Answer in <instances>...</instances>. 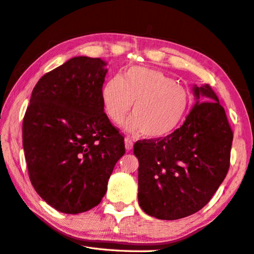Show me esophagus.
Segmentation results:
<instances>
[{"mask_svg": "<svg viewBox=\"0 0 254 254\" xmlns=\"http://www.w3.org/2000/svg\"><path fill=\"white\" fill-rule=\"evenodd\" d=\"M124 143H126L127 151H131L133 149V141L130 139V137H126V140H124Z\"/></svg>", "mask_w": 254, "mask_h": 254, "instance_id": "34e87169", "label": "esophagus"}]
</instances>
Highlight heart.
Returning <instances> with one entry per match:
<instances>
[{"mask_svg":"<svg viewBox=\"0 0 254 254\" xmlns=\"http://www.w3.org/2000/svg\"><path fill=\"white\" fill-rule=\"evenodd\" d=\"M104 111L114 123H121L133 107V117L124 124L127 132L160 140L177 128L190 105L186 87L152 68L133 66L123 77L114 76L102 89Z\"/></svg>","mask_w":254,"mask_h":254,"instance_id":"1","label":"heart"}]
</instances>
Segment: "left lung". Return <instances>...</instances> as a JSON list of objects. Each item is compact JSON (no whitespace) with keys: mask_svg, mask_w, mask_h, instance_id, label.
<instances>
[{"mask_svg":"<svg viewBox=\"0 0 254 254\" xmlns=\"http://www.w3.org/2000/svg\"><path fill=\"white\" fill-rule=\"evenodd\" d=\"M196 102L181 127L160 140L134 144L139 204L160 220L195 213L227 177L233 132L209 84L193 86Z\"/></svg>","mask_w":254,"mask_h":254,"instance_id":"obj_1","label":"left lung"}]
</instances>
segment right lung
Wrapping results in <instances>:
<instances>
[{"label": "right lung", "mask_w": 254, "mask_h": 254, "mask_svg": "<svg viewBox=\"0 0 254 254\" xmlns=\"http://www.w3.org/2000/svg\"><path fill=\"white\" fill-rule=\"evenodd\" d=\"M99 58L75 57L44 74L23 119V149L30 180L49 205L77 214L98 205L124 137L104 113L108 70Z\"/></svg>", "instance_id": "right-lung-1"}]
</instances>
